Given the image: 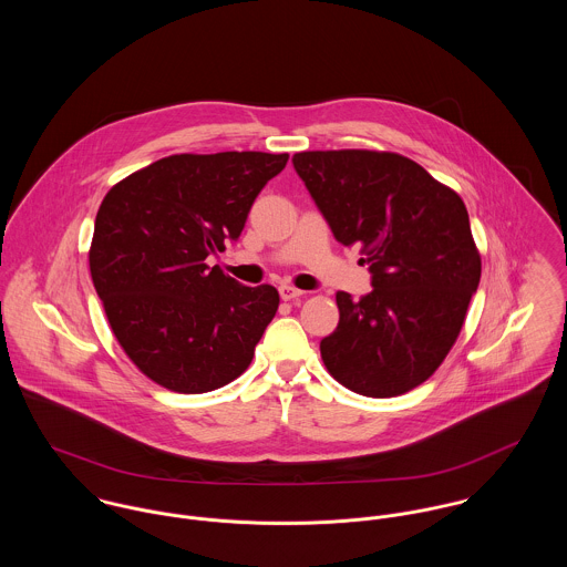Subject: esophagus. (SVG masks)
<instances>
[{"mask_svg":"<svg viewBox=\"0 0 567 567\" xmlns=\"http://www.w3.org/2000/svg\"><path fill=\"white\" fill-rule=\"evenodd\" d=\"M279 295H281L284 301H292V299H299L303 292H301L299 288L290 286V284H281V286H279Z\"/></svg>","mask_w":567,"mask_h":567,"instance_id":"esophagus-1","label":"esophagus"}]
</instances>
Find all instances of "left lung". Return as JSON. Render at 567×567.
Segmentation results:
<instances>
[{
    "instance_id": "8db88e82",
    "label": "left lung",
    "mask_w": 567,
    "mask_h": 567,
    "mask_svg": "<svg viewBox=\"0 0 567 567\" xmlns=\"http://www.w3.org/2000/svg\"><path fill=\"white\" fill-rule=\"evenodd\" d=\"M336 240L360 244L373 290L336 292L321 340L329 375L367 398L423 384L454 347L483 261L463 198L419 163L386 151H306L292 157Z\"/></svg>"
}]
</instances>
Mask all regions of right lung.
<instances>
[{"instance_id": "add662e5", "label": "right lung", "mask_w": 567, "mask_h": 567, "mask_svg": "<svg viewBox=\"0 0 567 567\" xmlns=\"http://www.w3.org/2000/svg\"><path fill=\"white\" fill-rule=\"evenodd\" d=\"M288 155H169L115 183L95 216L89 270L124 353L155 384L196 395L248 369L279 308L207 257L238 240L261 187Z\"/></svg>"}]
</instances>
